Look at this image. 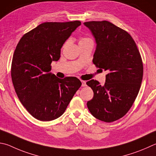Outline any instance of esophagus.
I'll return each mask as SVG.
<instances>
[{
    "label": "esophagus",
    "instance_id": "esophagus-1",
    "mask_svg": "<svg viewBox=\"0 0 156 156\" xmlns=\"http://www.w3.org/2000/svg\"><path fill=\"white\" fill-rule=\"evenodd\" d=\"M81 83H82V87H86V86H87L86 81H84V80H81Z\"/></svg>",
    "mask_w": 156,
    "mask_h": 156
}]
</instances>
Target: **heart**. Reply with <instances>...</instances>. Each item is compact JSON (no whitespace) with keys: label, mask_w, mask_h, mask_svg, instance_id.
I'll return each mask as SVG.
<instances>
[{"label":"heart","mask_w":156,"mask_h":156,"mask_svg":"<svg viewBox=\"0 0 156 156\" xmlns=\"http://www.w3.org/2000/svg\"><path fill=\"white\" fill-rule=\"evenodd\" d=\"M91 41V39L90 38H88V37H82L80 39V41H79V44L80 43H84V42H87V41ZM68 41H67L66 44L67 43ZM65 44V45H66Z\"/></svg>","instance_id":"obj_1"}]
</instances>
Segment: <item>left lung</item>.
Instances as JSON below:
<instances>
[{
    "label": "left lung",
    "mask_w": 156,
    "mask_h": 156,
    "mask_svg": "<svg viewBox=\"0 0 156 156\" xmlns=\"http://www.w3.org/2000/svg\"><path fill=\"white\" fill-rule=\"evenodd\" d=\"M84 24L97 43L93 64L108 72L104 86L98 80L87 82L93 90V98L87 105L96 119L113 122L126 115L137 97L143 76L142 58L134 40L125 30L106 20Z\"/></svg>",
    "instance_id": "obj_1"
}]
</instances>
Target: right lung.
Listing matches in <instances>:
<instances>
[{
  "label": "right lung",
  "instance_id": "1",
  "mask_svg": "<svg viewBox=\"0 0 156 156\" xmlns=\"http://www.w3.org/2000/svg\"><path fill=\"white\" fill-rule=\"evenodd\" d=\"M78 20L44 22L25 33L14 51L11 74L20 102L30 114L42 121L63 114L81 86L76 77L61 79L50 72L61 56V48L80 26Z\"/></svg>",
  "mask_w": 156,
  "mask_h": 156
}]
</instances>
